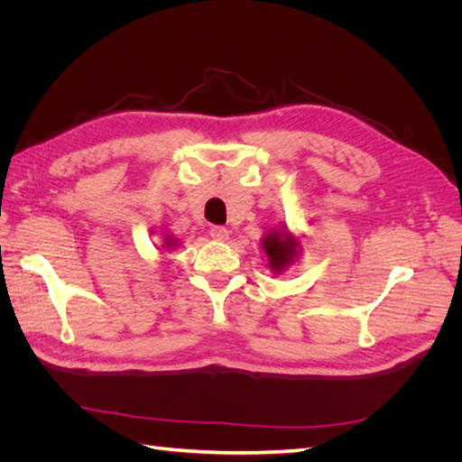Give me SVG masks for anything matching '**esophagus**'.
<instances>
[{
  "label": "esophagus",
  "mask_w": 462,
  "mask_h": 462,
  "mask_svg": "<svg viewBox=\"0 0 462 462\" xmlns=\"http://www.w3.org/2000/svg\"><path fill=\"white\" fill-rule=\"evenodd\" d=\"M209 235H212V239H216V241H227L229 239V231L226 227H221V226H214L212 229H209Z\"/></svg>",
  "instance_id": "esophagus-1"
}]
</instances>
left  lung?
<instances>
[{"label": "left lung", "instance_id": "1", "mask_svg": "<svg viewBox=\"0 0 462 462\" xmlns=\"http://www.w3.org/2000/svg\"><path fill=\"white\" fill-rule=\"evenodd\" d=\"M262 248L270 258V268L273 273L283 272L285 268L295 262L299 254V241L295 236L289 235L287 229L282 231H272L262 239Z\"/></svg>", "mask_w": 462, "mask_h": 462}]
</instances>
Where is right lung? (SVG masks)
Instances as JSON below:
<instances>
[{
    "label": "right lung",
    "mask_w": 462,
    "mask_h": 462,
    "mask_svg": "<svg viewBox=\"0 0 462 462\" xmlns=\"http://www.w3.org/2000/svg\"><path fill=\"white\" fill-rule=\"evenodd\" d=\"M165 239H167V241H165V246H167V248H170V246H175V241H173V239H170V236H165Z\"/></svg>",
    "instance_id": "obj_1"
}]
</instances>
